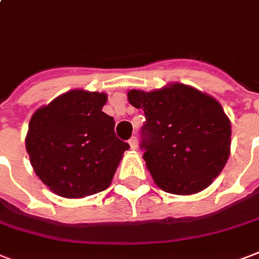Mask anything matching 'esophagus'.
<instances>
[{
  "label": "esophagus",
  "mask_w": 259,
  "mask_h": 259,
  "mask_svg": "<svg viewBox=\"0 0 259 259\" xmlns=\"http://www.w3.org/2000/svg\"><path fill=\"white\" fill-rule=\"evenodd\" d=\"M128 143H130V146H131L132 150H137V149H138V139H137V138L132 137L131 139H130V142H128Z\"/></svg>",
  "instance_id": "34e87169"
}]
</instances>
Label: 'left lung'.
<instances>
[{
	"instance_id": "8db88e82",
	"label": "left lung",
	"mask_w": 259,
	"mask_h": 259,
	"mask_svg": "<svg viewBox=\"0 0 259 259\" xmlns=\"http://www.w3.org/2000/svg\"><path fill=\"white\" fill-rule=\"evenodd\" d=\"M127 97L145 112L143 158L155 184L175 195L209 187L231 154V120L219 101L183 83Z\"/></svg>"
}]
</instances>
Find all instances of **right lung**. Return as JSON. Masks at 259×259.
<instances>
[{"instance_id": "add662e5", "label": "right lung", "mask_w": 259, "mask_h": 259, "mask_svg": "<svg viewBox=\"0 0 259 259\" xmlns=\"http://www.w3.org/2000/svg\"><path fill=\"white\" fill-rule=\"evenodd\" d=\"M108 94L76 89L35 110L26 150L36 176L56 195L77 199L106 190L130 145L102 112Z\"/></svg>"}]
</instances>
